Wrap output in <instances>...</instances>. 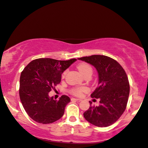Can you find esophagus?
Masks as SVG:
<instances>
[{"mask_svg":"<svg viewBox=\"0 0 148 148\" xmlns=\"http://www.w3.org/2000/svg\"><path fill=\"white\" fill-rule=\"evenodd\" d=\"M71 100L72 101H81L82 100L80 99H78V98H71Z\"/></svg>","mask_w":148,"mask_h":148,"instance_id":"1","label":"esophagus"}]
</instances>
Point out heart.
<instances>
[{"label":"heart","mask_w":148,"mask_h":148,"mask_svg":"<svg viewBox=\"0 0 148 148\" xmlns=\"http://www.w3.org/2000/svg\"><path fill=\"white\" fill-rule=\"evenodd\" d=\"M78 70L82 75H84L85 73H87V71H92V68L87 63H82L78 65ZM65 74L66 73L64 72V73L63 74V77L64 76ZM87 90L88 89L86 87H78V88H73V89H72L71 93L75 95V96H81L83 92H87Z\"/></svg>","instance_id":"obj_1"}]
</instances>
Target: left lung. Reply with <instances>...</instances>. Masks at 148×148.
Returning a JSON list of instances; mask_svg holds the SVG:
<instances>
[{"label":"left lung","instance_id":"left-lung-1","mask_svg":"<svg viewBox=\"0 0 148 148\" xmlns=\"http://www.w3.org/2000/svg\"><path fill=\"white\" fill-rule=\"evenodd\" d=\"M78 60L92 65L98 73V87L90 94L99 99L98 106H90L84 113L87 121L99 127H108L119 119L125 110L130 92L129 80L121 66L103 55H92Z\"/></svg>","mask_w":148,"mask_h":148}]
</instances>
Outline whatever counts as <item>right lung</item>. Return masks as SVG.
<instances>
[{
    "mask_svg": "<svg viewBox=\"0 0 148 148\" xmlns=\"http://www.w3.org/2000/svg\"><path fill=\"white\" fill-rule=\"evenodd\" d=\"M76 59L59 61L40 58L31 61L21 72L19 80V97L26 112L39 123H53L63 116L65 107L70 102L67 96L58 101L49 92L60 84L61 75Z\"/></svg>",
    "mask_w": 148,
    "mask_h": 148,
    "instance_id": "right-lung-1",
    "label": "right lung"
}]
</instances>
